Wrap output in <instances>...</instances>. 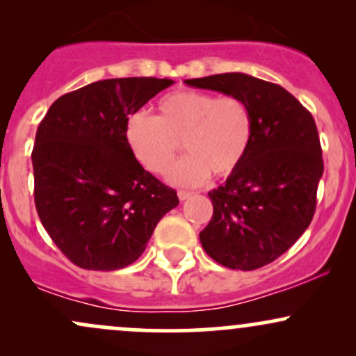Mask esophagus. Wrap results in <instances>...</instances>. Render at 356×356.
Listing matches in <instances>:
<instances>
[{
  "label": "esophagus",
  "mask_w": 356,
  "mask_h": 356,
  "mask_svg": "<svg viewBox=\"0 0 356 356\" xmlns=\"http://www.w3.org/2000/svg\"><path fill=\"white\" fill-rule=\"evenodd\" d=\"M177 195H179V199H181V201H186V199L192 197V192H187V191H179V192H177Z\"/></svg>",
  "instance_id": "34e87169"
}]
</instances>
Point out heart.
I'll use <instances>...</instances> for the list:
<instances>
[{
	"mask_svg": "<svg viewBox=\"0 0 356 356\" xmlns=\"http://www.w3.org/2000/svg\"><path fill=\"white\" fill-rule=\"evenodd\" d=\"M157 110V117L132 113L125 125L127 144L150 172H167L181 142L187 155L169 174L175 186L199 187L211 172L227 175L243 162L252 137L251 112L243 100L181 90L161 99Z\"/></svg>",
	"mask_w": 356,
	"mask_h": 356,
	"instance_id": "b5f03b06",
	"label": "heart"
}]
</instances>
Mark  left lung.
Returning a JSON list of instances; mask_svg holds the SVG:
<instances>
[{
	"label": "left lung",
	"instance_id": "obj_1",
	"mask_svg": "<svg viewBox=\"0 0 356 356\" xmlns=\"http://www.w3.org/2000/svg\"><path fill=\"white\" fill-rule=\"evenodd\" d=\"M186 85L236 97L252 118L243 162L209 192L214 214L199 232L204 251L231 269L266 266L313 219L323 175L316 124L288 90L246 73H219Z\"/></svg>",
	"mask_w": 356,
	"mask_h": 356
}]
</instances>
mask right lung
Returning a JSON list of instances; mask_svg holds the SVG:
<instances>
[{"label":"right lung","instance_id":"right-lung-1","mask_svg":"<svg viewBox=\"0 0 356 356\" xmlns=\"http://www.w3.org/2000/svg\"><path fill=\"white\" fill-rule=\"evenodd\" d=\"M172 83L154 76L93 81L53 102L36 130V211L76 266H129L177 207L175 191L138 164L125 138L129 115Z\"/></svg>","mask_w":356,"mask_h":356}]
</instances>
